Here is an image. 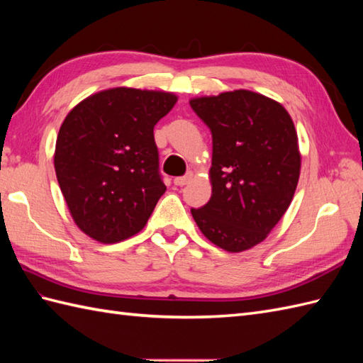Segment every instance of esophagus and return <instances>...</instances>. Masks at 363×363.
I'll return each instance as SVG.
<instances>
[{"mask_svg":"<svg viewBox=\"0 0 363 363\" xmlns=\"http://www.w3.org/2000/svg\"><path fill=\"white\" fill-rule=\"evenodd\" d=\"M191 179V173L186 174V176H179V177H174V186H186V184H189Z\"/></svg>","mask_w":363,"mask_h":363,"instance_id":"obj_1","label":"esophagus"}]
</instances>
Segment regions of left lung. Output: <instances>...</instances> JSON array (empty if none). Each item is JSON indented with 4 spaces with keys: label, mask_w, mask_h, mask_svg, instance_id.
<instances>
[{
    "label": "left lung",
    "mask_w": 363,
    "mask_h": 363,
    "mask_svg": "<svg viewBox=\"0 0 363 363\" xmlns=\"http://www.w3.org/2000/svg\"><path fill=\"white\" fill-rule=\"evenodd\" d=\"M212 133V196L191 215L207 240L229 252L264 242L295 195L301 169L289 112L256 91L190 99Z\"/></svg>",
    "instance_id": "1"
}]
</instances>
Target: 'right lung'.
<instances>
[{"label":"right lung","instance_id":"obj_1","mask_svg":"<svg viewBox=\"0 0 363 363\" xmlns=\"http://www.w3.org/2000/svg\"><path fill=\"white\" fill-rule=\"evenodd\" d=\"M176 101L168 91L115 87L68 112L54 168L74 223L94 240L140 233L165 194L152 130Z\"/></svg>","mask_w":363,"mask_h":363}]
</instances>
